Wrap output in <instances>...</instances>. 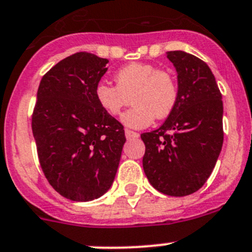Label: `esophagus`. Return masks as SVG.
<instances>
[{
    "mask_svg": "<svg viewBox=\"0 0 252 252\" xmlns=\"http://www.w3.org/2000/svg\"><path fill=\"white\" fill-rule=\"evenodd\" d=\"M125 135H126V138H127V140H131V138H137L138 136H140L137 132L131 130H125Z\"/></svg>",
    "mask_w": 252,
    "mask_h": 252,
    "instance_id": "34e87169",
    "label": "esophagus"
}]
</instances>
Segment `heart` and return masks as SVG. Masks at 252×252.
I'll use <instances>...</instances> for the list:
<instances>
[{
    "instance_id": "heart-1",
    "label": "heart",
    "mask_w": 252,
    "mask_h": 252,
    "mask_svg": "<svg viewBox=\"0 0 252 252\" xmlns=\"http://www.w3.org/2000/svg\"><path fill=\"white\" fill-rule=\"evenodd\" d=\"M116 85L100 82L94 89V97L111 116L121 114L131 100L135 103L126 111L121 121L127 127L144 128L158 120L172 114L179 98L176 78L171 72L158 70L150 63H133L120 68L115 75Z\"/></svg>"
}]
</instances>
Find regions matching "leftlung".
<instances>
[{
	"label": "left lung",
	"instance_id": "left-lung-1",
	"mask_svg": "<svg viewBox=\"0 0 252 252\" xmlns=\"http://www.w3.org/2000/svg\"><path fill=\"white\" fill-rule=\"evenodd\" d=\"M167 59L176 68L179 98L161 127L141 135L142 166L156 190L186 196L204 186L220 155L222 96L202 60L184 51H170Z\"/></svg>",
	"mask_w": 252,
	"mask_h": 252
}]
</instances>
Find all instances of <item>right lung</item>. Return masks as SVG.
Here are the masks:
<instances>
[{"label": "right lung", "instance_id": "right-lung-1", "mask_svg": "<svg viewBox=\"0 0 252 252\" xmlns=\"http://www.w3.org/2000/svg\"><path fill=\"white\" fill-rule=\"evenodd\" d=\"M108 60L77 52L43 75L32 114L41 168L60 195L72 201L102 196L116 176L124 126L100 107L94 89Z\"/></svg>", "mask_w": 252, "mask_h": 252}]
</instances>
